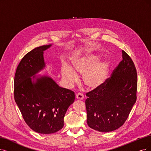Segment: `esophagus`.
<instances>
[{
    "label": "esophagus",
    "instance_id": "34e87169",
    "mask_svg": "<svg viewBox=\"0 0 151 151\" xmlns=\"http://www.w3.org/2000/svg\"><path fill=\"white\" fill-rule=\"evenodd\" d=\"M76 98L77 99L82 100V99H83V98H84V95H83V94L81 93H78L76 95Z\"/></svg>",
    "mask_w": 151,
    "mask_h": 151
}]
</instances>
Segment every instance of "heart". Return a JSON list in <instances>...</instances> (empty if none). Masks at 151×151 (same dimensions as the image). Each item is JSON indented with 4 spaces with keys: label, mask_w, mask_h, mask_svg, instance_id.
I'll use <instances>...</instances> for the list:
<instances>
[{
    "label": "heart",
    "mask_w": 151,
    "mask_h": 151,
    "mask_svg": "<svg viewBox=\"0 0 151 151\" xmlns=\"http://www.w3.org/2000/svg\"><path fill=\"white\" fill-rule=\"evenodd\" d=\"M99 58L96 55H88L72 60L71 68L66 67L61 71L63 79L68 85H71L78 80L77 73L84 74L83 82L89 89L101 86L106 80L109 65L106 62L98 63Z\"/></svg>",
    "instance_id": "1"
}]
</instances>
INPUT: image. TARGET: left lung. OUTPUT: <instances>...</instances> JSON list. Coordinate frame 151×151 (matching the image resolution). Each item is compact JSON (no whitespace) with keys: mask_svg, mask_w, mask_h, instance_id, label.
I'll use <instances>...</instances> for the list:
<instances>
[{"mask_svg":"<svg viewBox=\"0 0 151 151\" xmlns=\"http://www.w3.org/2000/svg\"><path fill=\"white\" fill-rule=\"evenodd\" d=\"M122 54V60L111 77L86 94L87 124L99 132H111L123 125L136 101V66L124 50Z\"/></svg>","mask_w":151,"mask_h":151,"instance_id":"obj_1","label":"left lung"}]
</instances>
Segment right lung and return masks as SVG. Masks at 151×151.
Returning a JSON list of instances; mask_svg holds the SVG:
<instances>
[{"label":"right lung","mask_w":151,"mask_h":151,"mask_svg":"<svg viewBox=\"0 0 151 151\" xmlns=\"http://www.w3.org/2000/svg\"><path fill=\"white\" fill-rule=\"evenodd\" d=\"M52 45L37 47L22 58L14 77V99L27 124L40 134L62 129L64 116L75 101V93L60 87L47 76L36 78L45 63L43 51ZM36 79V81L34 79Z\"/></svg>","instance_id":"right-lung-1"}]
</instances>
